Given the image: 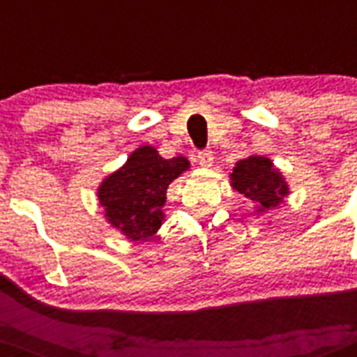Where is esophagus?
I'll return each instance as SVG.
<instances>
[{
	"label": "esophagus",
	"mask_w": 357,
	"mask_h": 357,
	"mask_svg": "<svg viewBox=\"0 0 357 357\" xmlns=\"http://www.w3.org/2000/svg\"><path fill=\"white\" fill-rule=\"evenodd\" d=\"M213 151L206 150V151H200L198 153V162H200L202 168H211L213 166Z\"/></svg>",
	"instance_id": "34e87169"
}]
</instances>
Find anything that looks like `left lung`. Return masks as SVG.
I'll use <instances>...</instances> for the list:
<instances>
[{
  "instance_id": "8db88e82",
  "label": "left lung",
  "mask_w": 357,
  "mask_h": 357,
  "mask_svg": "<svg viewBox=\"0 0 357 357\" xmlns=\"http://www.w3.org/2000/svg\"><path fill=\"white\" fill-rule=\"evenodd\" d=\"M230 188L252 202L254 214L261 216L275 209L289 195L288 181L282 172L264 155H250L238 160L229 175Z\"/></svg>"
}]
</instances>
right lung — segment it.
<instances>
[{
  "mask_svg": "<svg viewBox=\"0 0 357 357\" xmlns=\"http://www.w3.org/2000/svg\"><path fill=\"white\" fill-rule=\"evenodd\" d=\"M191 168L185 157L164 159L150 144L135 148L96 189L103 218L130 241H148L162 225L168 185Z\"/></svg>",
  "mask_w": 357,
  "mask_h": 357,
  "instance_id": "add662e5",
  "label": "right lung"
}]
</instances>
